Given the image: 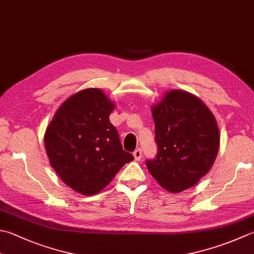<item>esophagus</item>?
Instances as JSON below:
<instances>
[{"label": "esophagus", "mask_w": 254, "mask_h": 254, "mask_svg": "<svg viewBox=\"0 0 254 254\" xmlns=\"http://www.w3.org/2000/svg\"><path fill=\"white\" fill-rule=\"evenodd\" d=\"M133 156L134 158H135L136 161H140L141 157H142V150L141 148H137V150H135L133 152Z\"/></svg>", "instance_id": "1"}]
</instances>
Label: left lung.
Listing matches in <instances>:
<instances>
[{"mask_svg": "<svg viewBox=\"0 0 254 254\" xmlns=\"http://www.w3.org/2000/svg\"><path fill=\"white\" fill-rule=\"evenodd\" d=\"M157 154L146 160L147 170L168 191L196 185L209 172L219 150V130L207 106L183 90L167 92L154 106Z\"/></svg>", "mask_w": 254, "mask_h": 254, "instance_id": "8db88e82", "label": "left lung"}]
</instances>
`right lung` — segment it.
Segmentation results:
<instances>
[{
  "label": "right lung",
  "instance_id": "add662e5",
  "mask_svg": "<svg viewBox=\"0 0 254 254\" xmlns=\"http://www.w3.org/2000/svg\"><path fill=\"white\" fill-rule=\"evenodd\" d=\"M113 109L100 89H84L62 104L46 128L45 148L52 167L82 195L101 191L134 160L109 120Z\"/></svg>",
  "mask_w": 254,
  "mask_h": 254
}]
</instances>
